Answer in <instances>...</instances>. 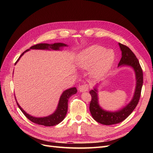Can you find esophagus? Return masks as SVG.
Here are the masks:
<instances>
[{
    "label": "esophagus",
    "instance_id": "1",
    "mask_svg": "<svg viewBox=\"0 0 153 153\" xmlns=\"http://www.w3.org/2000/svg\"><path fill=\"white\" fill-rule=\"evenodd\" d=\"M89 89V85L88 84H83L80 86L79 90L80 92H87Z\"/></svg>",
    "mask_w": 153,
    "mask_h": 153
}]
</instances>
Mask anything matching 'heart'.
I'll use <instances>...</instances> for the list:
<instances>
[{
    "label": "heart",
    "mask_w": 153,
    "mask_h": 153,
    "mask_svg": "<svg viewBox=\"0 0 153 153\" xmlns=\"http://www.w3.org/2000/svg\"><path fill=\"white\" fill-rule=\"evenodd\" d=\"M115 54L112 50L99 45H94L85 49L78 55V64L85 69L92 68L96 76L104 75L108 71L114 61Z\"/></svg>",
    "instance_id": "1"
}]
</instances>
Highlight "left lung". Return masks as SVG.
<instances>
[{
  "mask_svg": "<svg viewBox=\"0 0 153 153\" xmlns=\"http://www.w3.org/2000/svg\"><path fill=\"white\" fill-rule=\"evenodd\" d=\"M119 45L122 51V57L120 60L118 66L128 65L131 66L134 69L136 74L137 86L135 94L131 102L123 109L115 112H106L101 109L98 105L97 90L94 89V90L90 91L91 101L90 102L89 110L91 114L95 121L105 125H112L121 123L132 113L139 101L143 85L142 69L135 55L127 46L121 43H119Z\"/></svg>",
  "mask_w": 153,
  "mask_h": 153,
  "instance_id": "left-lung-1",
  "label": "left lung"
}]
</instances>
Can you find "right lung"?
<instances>
[{"mask_svg": "<svg viewBox=\"0 0 153 153\" xmlns=\"http://www.w3.org/2000/svg\"><path fill=\"white\" fill-rule=\"evenodd\" d=\"M65 46H66V45L61 43H54L53 45H49L47 43H39L34 46H32V47L30 48V49L45 50V49L51 48L53 50H59V48H61L62 47H65ZM28 50L29 49L25 50V52H24L21 54L19 58L18 59L16 62H15V64L18 61V60L20 59L22 55H24V53L27 52ZM76 92H77V90L75 87L70 88V89L64 91L62 93V94L61 95V98H60L57 109L53 114L49 115L48 117H40V118L32 117L31 115H29L28 114H27L25 111L20 107V106L18 105L17 101H16V103H17V105L18 106V107H19V108L23 112V114H24L26 116V117L28 119H29L30 121L33 122L34 123L40 124V125H43V126H55V125L58 124L62 121H63V119H64V117H65L66 114L68 111V100L72 95L76 94Z\"/></svg>", "mask_w": 153, "mask_h": 153, "instance_id": "add662e5", "label": "right lung"}]
</instances>
